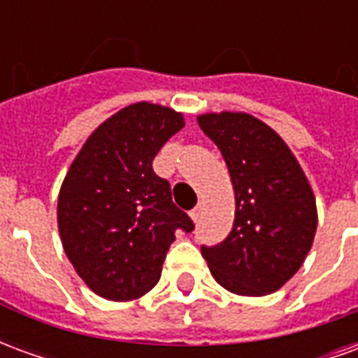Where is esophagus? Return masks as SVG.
I'll use <instances>...</instances> for the list:
<instances>
[{"label": "esophagus", "instance_id": "obj_1", "mask_svg": "<svg viewBox=\"0 0 358 358\" xmlns=\"http://www.w3.org/2000/svg\"><path fill=\"white\" fill-rule=\"evenodd\" d=\"M201 213H203V207L201 205H197V207H195V209L189 213V217H192V220H194V222H197V220L201 218Z\"/></svg>", "mask_w": 358, "mask_h": 358}]
</instances>
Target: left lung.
I'll list each match as a JSON object with an SVG mask.
<instances>
[{"label":"left lung","mask_w":358,"mask_h":358,"mask_svg":"<svg viewBox=\"0 0 358 358\" xmlns=\"http://www.w3.org/2000/svg\"><path fill=\"white\" fill-rule=\"evenodd\" d=\"M197 124L230 172L236 218L220 245L203 248L210 274L228 292L263 297L305 263L315 241V192L280 134L241 110L203 113Z\"/></svg>","instance_id":"obj_1"}]
</instances>
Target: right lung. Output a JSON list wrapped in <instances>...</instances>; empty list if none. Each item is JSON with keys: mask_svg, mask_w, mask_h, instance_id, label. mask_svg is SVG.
<instances>
[{"mask_svg": "<svg viewBox=\"0 0 358 358\" xmlns=\"http://www.w3.org/2000/svg\"><path fill=\"white\" fill-rule=\"evenodd\" d=\"M186 126L178 110L138 101L90 134L57 199L61 243L76 274L109 301L145 295L161 278L174 232L194 222L172 203L153 159Z\"/></svg>", "mask_w": 358, "mask_h": 358, "instance_id": "1", "label": "right lung"}]
</instances>
